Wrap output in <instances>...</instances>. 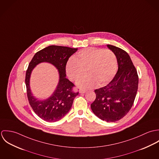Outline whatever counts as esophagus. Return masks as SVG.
<instances>
[{"instance_id": "1", "label": "esophagus", "mask_w": 159, "mask_h": 159, "mask_svg": "<svg viewBox=\"0 0 159 159\" xmlns=\"http://www.w3.org/2000/svg\"><path fill=\"white\" fill-rule=\"evenodd\" d=\"M86 91H85V90H82V89H80V90L79 91V92H80V93H86Z\"/></svg>"}]
</instances>
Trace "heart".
<instances>
[{
    "label": "heart",
    "mask_w": 159,
    "mask_h": 159,
    "mask_svg": "<svg viewBox=\"0 0 159 159\" xmlns=\"http://www.w3.org/2000/svg\"><path fill=\"white\" fill-rule=\"evenodd\" d=\"M117 67V58L112 51L88 48L68 59L66 71L68 78L75 81L83 78L87 71L89 75L77 83L78 87L86 89L97 84L103 86L108 83L116 75Z\"/></svg>",
    "instance_id": "1"
}]
</instances>
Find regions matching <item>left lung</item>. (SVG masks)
Returning <instances> with one entry per match:
<instances>
[{
	"label": "left lung",
	"instance_id": "8db88e82",
	"mask_svg": "<svg viewBox=\"0 0 159 159\" xmlns=\"http://www.w3.org/2000/svg\"><path fill=\"white\" fill-rule=\"evenodd\" d=\"M107 47L116 56L118 70L108 85L95 90L96 98L91 107L98 118L113 122L124 117L131 109L138 90V76L127 52L114 46Z\"/></svg>",
	"mask_w": 159,
	"mask_h": 159
}]
</instances>
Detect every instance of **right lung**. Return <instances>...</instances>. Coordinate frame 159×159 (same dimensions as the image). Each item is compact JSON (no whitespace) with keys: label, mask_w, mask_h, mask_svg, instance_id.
<instances>
[{"label":"right lung","mask_w":159,"mask_h":159,"mask_svg":"<svg viewBox=\"0 0 159 159\" xmlns=\"http://www.w3.org/2000/svg\"><path fill=\"white\" fill-rule=\"evenodd\" d=\"M78 48L61 46H49L39 51L33 57L25 74V85L29 103L35 113L47 122H56L68 113L78 92L72 91L74 84L66 78V66L69 57ZM47 62L58 70L59 82L55 91L48 99L39 100L33 95L30 88L32 70L37 65Z\"/></svg>","instance_id":"1"}]
</instances>
